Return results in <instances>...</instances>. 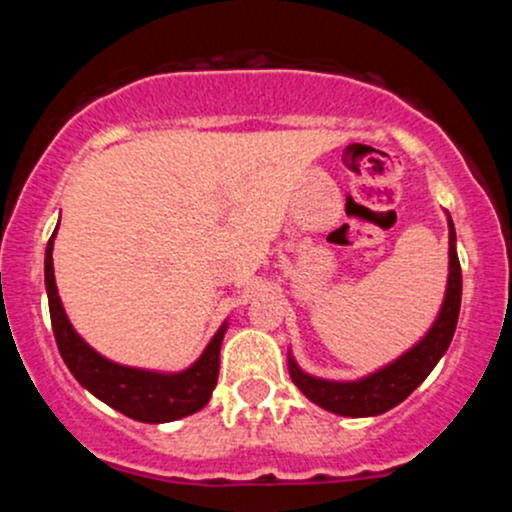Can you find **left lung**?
I'll return each instance as SVG.
<instances>
[{
	"label": "left lung",
	"instance_id": "obj_1",
	"mask_svg": "<svg viewBox=\"0 0 512 512\" xmlns=\"http://www.w3.org/2000/svg\"><path fill=\"white\" fill-rule=\"evenodd\" d=\"M450 228V274L448 289H445L443 308L433 322V327L419 344L411 346L404 356H399L390 366L375 370L373 375L351 383H337V380H322L303 373L298 363L289 356V373L298 390L303 392L317 407L332 411L339 416H378L387 409L397 407L411 392L428 378L436 363L443 358L452 342L457 327L462 301V269L455 250V226L448 216Z\"/></svg>",
	"mask_w": 512,
	"mask_h": 512
}]
</instances>
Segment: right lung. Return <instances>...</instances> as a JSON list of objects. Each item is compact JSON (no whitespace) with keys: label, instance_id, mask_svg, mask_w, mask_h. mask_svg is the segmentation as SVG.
<instances>
[{"label":"right lung","instance_id":"right-lung-1","mask_svg":"<svg viewBox=\"0 0 512 512\" xmlns=\"http://www.w3.org/2000/svg\"><path fill=\"white\" fill-rule=\"evenodd\" d=\"M52 233L48 250H45V286H48L50 320L55 332L57 349L72 370V375L86 387L91 395L108 404L129 419L144 424H166L195 414L209 402L211 390L219 378V354L226 322L214 334L204 354L182 373H154V370L129 368L108 361L98 351H93L67 320L60 296H57L55 269H52Z\"/></svg>","mask_w":512,"mask_h":512}]
</instances>
